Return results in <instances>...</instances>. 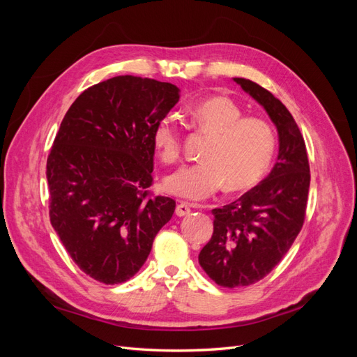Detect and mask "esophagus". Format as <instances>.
Returning a JSON list of instances; mask_svg holds the SVG:
<instances>
[{
    "label": "esophagus",
    "mask_w": 357,
    "mask_h": 357,
    "mask_svg": "<svg viewBox=\"0 0 357 357\" xmlns=\"http://www.w3.org/2000/svg\"><path fill=\"white\" fill-rule=\"evenodd\" d=\"M176 214L178 215V218H183V215H188L190 214V207L186 204H178L176 207Z\"/></svg>",
    "instance_id": "1"
}]
</instances>
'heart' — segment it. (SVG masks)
Segmentation results:
<instances>
[{"mask_svg": "<svg viewBox=\"0 0 357 357\" xmlns=\"http://www.w3.org/2000/svg\"><path fill=\"white\" fill-rule=\"evenodd\" d=\"M193 123L211 135L201 155L202 162L180 169L165 180L171 195L190 202L211 198L223 186L241 192L256 186L269 167L277 149L273 126L264 119L243 117L241 107L228 96H211L189 109ZM152 142L164 164H176L181 156V131L172 116L155 125Z\"/></svg>", "mask_w": 357, "mask_h": 357, "instance_id": "heart-1", "label": "heart"}]
</instances>
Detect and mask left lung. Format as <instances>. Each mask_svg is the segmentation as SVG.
<instances>
[{"mask_svg": "<svg viewBox=\"0 0 357 357\" xmlns=\"http://www.w3.org/2000/svg\"><path fill=\"white\" fill-rule=\"evenodd\" d=\"M261 104L278 132V156L268 177L222 208H214V231L198 261L223 287L250 286L282 261L305 219L310 165L304 137L284 104L257 83L235 77Z\"/></svg>", "mask_w": 357, "mask_h": 357, "instance_id": "left-lung-1", "label": "left lung"}]
</instances>
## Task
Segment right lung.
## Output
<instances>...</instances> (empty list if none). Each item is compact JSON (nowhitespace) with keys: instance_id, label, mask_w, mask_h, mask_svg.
Returning a JSON list of instances; mask_svg holds the SVG:
<instances>
[{"instance_id":"obj_1","label":"right lung","mask_w":357,"mask_h":357,"mask_svg":"<svg viewBox=\"0 0 357 357\" xmlns=\"http://www.w3.org/2000/svg\"><path fill=\"white\" fill-rule=\"evenodd\" d=\"M178 98L171 83L117 75L82 92L63 117L47 158L50 223L96 282L135 275L176 210L149 188L153 128Z\"/></svg>"}]
</instances>
